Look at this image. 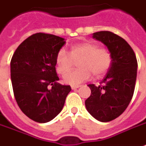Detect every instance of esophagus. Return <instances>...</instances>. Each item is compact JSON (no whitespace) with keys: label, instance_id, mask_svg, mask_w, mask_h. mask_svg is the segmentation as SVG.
Returning a JSON list of instances; mask_svg holds the SVG:
<instances>
[{"label":"esophagus","instance_id":"1","mask_svg":"<svg viewBox=\"0 0 146 146\" xmlns=\"http://www.w3.org/2000/svg\"><path fill=\"white\" fill-rule=\"evenodd\" d=\"M78 88H80V85H71V89L72 90H75V89Z\"/></svg>","mask_w":146,"mask_h":146}]
</instances>
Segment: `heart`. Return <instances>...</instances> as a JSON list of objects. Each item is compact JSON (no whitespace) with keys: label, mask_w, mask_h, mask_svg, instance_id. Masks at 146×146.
<instances>
[{"label":"heart","mask_w":146,"mask_h":146,"mask_svg":"<svg viewBox=\"0 0 146 146\" xmlns=\"http://www.w3.org/2000/svg\"><path fill=\"white\" fill-rule=\"evenodd\" d=\"M77 60L80 67L68 72L74 64L73 61ZM55 61L58 74L68 72L63 76V81L69 84H78L88 80L92 73L97 78L106 75L112 64V56L107 48L99 47L96 42L84 41L71 45L69 54L64 49H60Z\"/></svg>","instance_id":"b5f03b06"}]
</instances>
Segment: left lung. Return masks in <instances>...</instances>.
<instances>
[{"label": "left lung", "instance_id": "obj_1", "mask_svg": "<svg viewBox=\"0 0 146 146\" xmlns=\"http://www.w3.org/2000/svg\"><path fill=\"white\" fill-rule=\"evenodd\" d=\"M107 47L112 64L100 85L88 84L91 95L85 101L89 114L101 122H110L122 115L132 100L137 73V61L132 47L111 31L93 34Z\"/></svg>", "mask_w": 146, "mask_h": 146}]
</instances>
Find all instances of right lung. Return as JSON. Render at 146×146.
<instances>
[{"label":"right lung","instance_id":"1","mask_svg":"<svg viewBox=\"0 0 146 146\" xmlns=\"http://www.w3.org/2000/svg\"><path fill=\"white\" fill-rule=\"evenodd\" d=\"M66 41L51 34L36 33L15 50L10 62L14 98L21 110L37 123H47L62 111L70 85L58 83L56 56Z\"/></svg>","mask_w":146,"mask_h":146}]
</instances>
